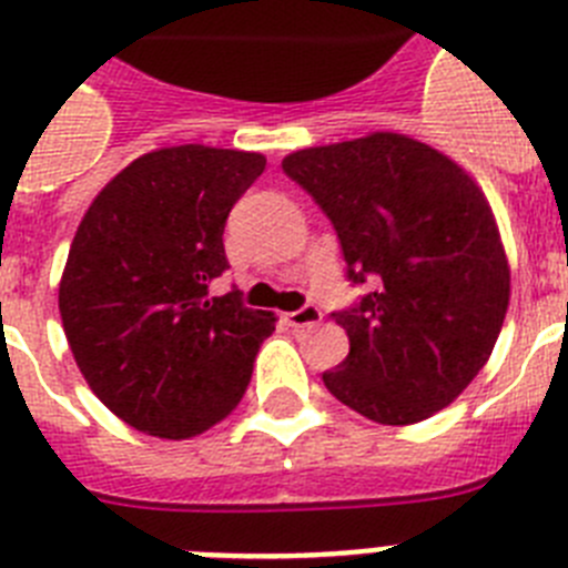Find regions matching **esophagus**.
I'll use <instances>...</instances> for the list:
<instances>
[{"label":"esophagus","instance_id":"34e87169","mask_svg":"<svg viewBox=\"0 0 568 568\" xmlns=\"http://www.w3.org/2000/svg\"><path fill=\"white\" fill-rule=\"evenodd\" d=\"M324 318V313H321L315 304H304L301 310H295V313H287V324L290 327H315L318 321Z\"/></svg>","mask_w":568,"mask_h":568}]
</instances>
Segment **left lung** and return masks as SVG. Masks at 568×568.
I'll use <instances>...</instances> for the list:
<instances>
[{
  "mask_svg": "<svg viewBox=\"0 0 568 568\" xmlns=\"http://www.w3.org/2000/svg\"><path fill=\"white\" fill-rule=\"evenodd\" d=\"M341 241L366 293L333 313L349 355L321 375L378 424L453 404L489 361L509 307V264L486 195L464 168L400 133L307 148L281 162Z\"/></svg>",
  "mask_w": 568,
  "mask_h": 568,
  "instance_id": "obj_1",
  "label": "left lung"
}]
</instances>
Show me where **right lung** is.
Masks as SVG:
<instances>
[{
	"label": "right lung",
	"mask_w": 568,
	"mask_h": 568,
	"mask_svg": "<svg viewBox=\"0 0 568 568\" xmlns=\"http://www.w3.org/2000/svg\"><path fill=\"white\" fill-rule=\"evenodd\" d=\"M264 164L204 144L153 150L79 224L59 284L64 335L97 398L139 433L193 438L247 393L275 315L239 290L210 298V284L230 267V210Z\"/></svg>",
	"instance_id": "1"
}]
</instances>
